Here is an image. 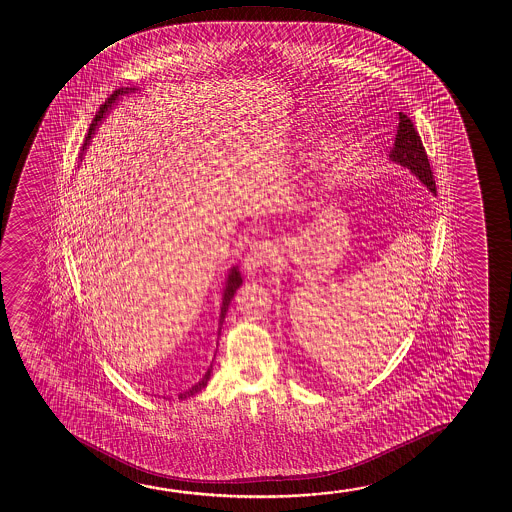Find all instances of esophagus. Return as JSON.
Returning <instances> with one entry per match:
<instances>
[{
    "label": "esophagus",
    "mask_w": 512,
    "mask_h": 512,
    "mask_svg": "<svg viewBox=\"0 0 512 512\" xmlns=\"http://www.w3.org/2000/svg\"><path fill=\"white\" fill-rule=\"evenodd\" d=\"M274 255V245L271 241H257L253 243L245 255V271L255 274L260 267L267 266Z\"/></svg>",
    "instance_id": "esophagus-1"
}]
</instances>
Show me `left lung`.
<instances>
[{"instance_id": "8db88e82", "label": "left lung", "mask_w": 512, "mask_h": 512, "mask_svg": "<svg viewBox=\"0 0 512 512\" xmlns=\"http://www.w3.org/2000/svg\"><path fill=\"white\" fill-rule=\"evenodd\" d=\"M392 161L411 169L428 189L435 192V180L425 147L421 143L420 134L416 131L413 120L406 113L399 112V127L395 134V145L390 150Z\"/></svg>"}]
</instances>
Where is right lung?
Wrapping results in <instances>:
<instances>
[{
	"label": "right lung",
	"instance_id": "add662e5",
	"mask_svg": "<svg viewBox=\"0 0 512 512\" xmlns=\"http://www.w3.org/2000/svg\"><path fill=\"white\" fill-rule=\"evenodd\" d=\"M126 92L127 89L126 91H124V89H119V91L113 92V94H110V98L106 99L105 103L99 106V112L96 113V117H94L91 127H89V133H87V136H85L84 148L87 147V143H89V140H91L94 129H96V126H98L99 120L103 119V115H105L106 110L112 106V103H115V99H117L119 94H126ZM241 283H243V280H241V274H239V271L236 269V267H232L231 274H229V278H227V285H225L224 299H222V308H220V325L224 323L225 313H227V309H229V304H231L232 297H234V294H236V290H238ZM210 376L211 367L208 369V372L204 374V378L201 379L197 385L192 386L189 392L180 393V395H178V399H187V397H190V395H196L197 392H201L204 386L208 385V379H210Z\"/></svg>",
	"mask_w": 512,
	"mask_h": 512
}]
</instances>
